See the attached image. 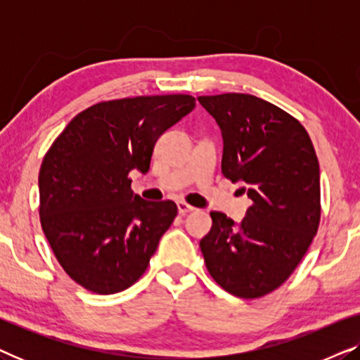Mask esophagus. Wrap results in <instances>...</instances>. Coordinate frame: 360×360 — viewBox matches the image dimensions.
<instances>
[{
	"label": "esophagus",
	"mask_w": 360,
	"mask_h": 360,
	"mask_svg": "<svg viewBox=\"0 0 360 360\" xmlns=\"http://www.w3.org/2000/svg\"><path fill=\"white\" fill-rule=\"evenodd\" d=\"M176 208H179L180 214H186V213H191V211H195L193 206L185 203V201H179V203H176Z\"/></svg>",
	"instance_id": "1"
}]
</instances>
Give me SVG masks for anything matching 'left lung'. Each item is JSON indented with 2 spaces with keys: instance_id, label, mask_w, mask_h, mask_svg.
Listing matches in <instances>:
<instances>
[{
  "instance_id": "8db88e82",
  "label": "left lung",
  "mask_w": 360,
  "mask_h": 360,
  "mask_svg": "<svg viewBox=\"0 0 360 360\" xmlns=\"http://www.w3.org/2000/svg\"><path fill=\"white\" fill-rule=\"evenodd\" d=\"M198 101L223 134L221 170L252 200L236 224L211 211L200 240L214 282L239 298H259L287 280L311 244L321 218L319 164L298 120L254 95L224 93Z\"/></svg>"
}]
</instances>
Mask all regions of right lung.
<instances>
[{
  "label": "right lung",
  "instance_id": "obj_1",
  "mask_svg": "<svg viewBox=\"0 0 360 360\" xmlns=\"http://www.w3.org/2000/svg\"><path fill=\"white\" fill-rule=\"evenodd\" d=\"M193 108L190 95L96 103L47 150L39 172L42 231L83 288L117 293L146 272L176 205L134 195L129 172L147 174L157 139Z\"/></svg>",
  "mask_w": 360,
  "mask_h": 360
}]
</instances>
